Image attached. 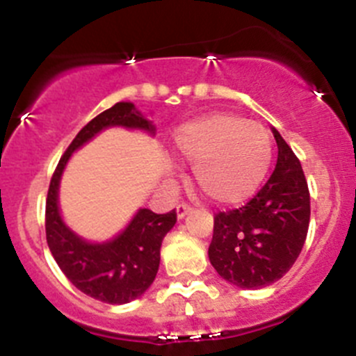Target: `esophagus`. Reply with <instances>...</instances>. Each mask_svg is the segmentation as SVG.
<instances>
[{
  "mask_svg": "<svg viewBox=\"0 0 356 356\" xmlns=\"http://www.w3.org/2000/svg\"><path fill=\"white\" fill-rule=\"evenodd\" d=\"M190 211H192V206H190V204H186V202L178 204V206H177V216L179 218V220H181V218H185L186 214L190 213Z\"/></svg>",
  "mask_w": 356,
  "mask_h": 356,
  "instance_id": "obj_1",
  "label": "esophagus"
}]
</instances>
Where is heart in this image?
Masks as SVG:
<instances>
[{
    "label": "heart",
    "instance_id": "heart-1",
    "mask_svg": "<svg viewBox=\"0 0 356 356\" xmlns=\"http://www.w3.org/2000/svg\"><path fill=\"white\" fill-rule=\"evenodd\" d=\"M175 149L193 164L197 188L216 204H238L265 179L273 159L268 129L230 112H214L183 124Z\"/></svg>",
    "mask_w": 356,
    "mask_h": 356
}]
</instances>
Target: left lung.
I'll use <instances>...</instances> for the list:
<instances>
[{
  "mask_svg": "<svg viewBox=\"0 0 356 356\" xmlns=\"http://www.w3.org/2000/svg\"><path fill=\"white\" fill-rule=\"evenodd\" d=\"M277 166L245 206L214 216L209 261L242 289L282 279L301 252L309 225V190L296 154L277 129Z\"/></svg>",
  "mask_w": 356,
  "mask_h": 356,
  "instance_id": "obj_1",
  "label": "left lung"
}]
</instances>
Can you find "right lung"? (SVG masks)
I'll list each match as a JSON object with an SVG mask.
<instances>
[{
    "label": "right lung",
    "instance_id": "right-lung-1",
    "mask_svg": "<svg viewBox=\"0 0 356 356\" xmlns=\"http://www.w3.org/2000/svg\"><path fill=\"white\" fill-rule=\"evenodd\" d=\"M108 126L140 128L154 133V126L129 102H119L91 119L60 157L47 197V242L67 279L88 296L108 305H124L140 298L159 270L161 245L177 223V209L156 214L140 209L121 235L105 244H88L63 225L58 213V181L70 154Z\"/></svg>",
    "mask_w": 356,
    "mask_h": 356
}]
</instances>
